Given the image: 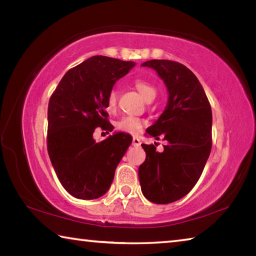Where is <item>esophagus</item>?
Masks as SVG:
<instances>
[{"instance_id":"1","label":"esophagus","mask_w":256,"mask_h":256,"mask_svg":"<svg viewBox=\"0 0 256 256\" xmlns=\"http://www.w3.org/2000/svg\"><path fill=\"white\" fill-rule=\"evenodd\" d=\"M132 144L134 146H141V140L138 138H132Z\"/></svg>"}]
</instances>
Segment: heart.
I'll return each instance as SVG.
<instances>
[{"instance_id":"b5f03b06","label":"heart","mask_w":256,"mask_h":256,"mask_svg":"<svg viewBox=\"0 0 256 256\" xmlns=\"http://www.w3.org/2000/svg\"><path fill=\"white\" fill-rule=\"evenodd\" d=\"M134 86L138 92L141 94V96L144 97L146 100H152L157 94V90H156L154 86L149 84L148 81L142 80V79H136L134 81ZM116 105H118V92L115 90H112L108 94L107 98V106L108 110L110 112H114L116 110ZM144 126V122L138 118H132V116H126V118H123L120 120L118 123H116V128L120 132L128 133V134H138L141 132V130Z\"/></svg>"}]
</instances>
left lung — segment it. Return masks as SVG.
Masks as SVG:
<instances>
[{
  "label": "left lung",
  "mask_w": 256,
  "mask_h": 256,
  "mask_svg": "<svg viewBox=\"0 0 256 256\" xmlns=\"http://www.w3.org/2000/svg\"><path fill=\"white\" fill-rule=\"evenodd\" d=\"M142 66L156 70L170 96L162 114L146 131L168 144L162 152L154 144H141L146 157L138 180L149 201L167 204L185 196L200 178L212 146V112L200 81L183 64L151 60Z\"/></svg>",
  "instance_id": "8db88e82"
}]
</instances>
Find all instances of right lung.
<instances>
[{
	"mask_svg": "<svg viewBox=\"0 0 256 256\" xmlns=\"http://www.w3.org/2000/svg\"><path fill=\"white\" fill-rule=\"evenodd\" d=\"M136 66L92 56L68 70L50 96L47 110V151L58 178L72 196L94 200L105 194L115 170L132 144L118 132L96 142V128L112 131L106 112L112 86Z\"/></svg>",
	"mask_w": 256,
	"mask_h": 256,
	"instance_id": "add662e5",
	"label": "right lung"
}]
</instances>
